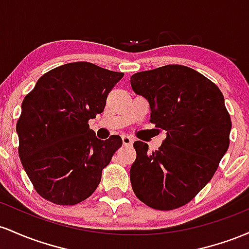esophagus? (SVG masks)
<instances>
[{"mask_svg":"<svg viewBox=\"0 0 249 249\" xmlns=\"http://www.w3.org/2000/svg\"><path fill=\"white\" fill-rule=\"evenodd\" d=\"M122 142H124V144H132L134 142V139L128 135H122Z\"/></svg>","mask_w":249,"mask_h":249,"instance_id":"1","label":"esophagus"}]
</instances>
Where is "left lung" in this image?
Wrapping results in <instances>:
<instances>
[{
    "instance_id": "obj_1",
    "label": "left lung",
    "mask_w": 249,
    "mask_h": 249,
    "mask_svg": "<svg viewBox=\"0 0 249 249\" xmlns=\"http://www.w3.org/2000/svg\"><path fill=\"white\" fill-rule=\"evenodd\" d=\"M149 102L150 122L166 130L161 147L134 142L130 182L140 201L159 211L182 207L213 178L230 147L231 121L217 86L199 71L168 64L130 77Z\"/></svg>"
}]
</instances>
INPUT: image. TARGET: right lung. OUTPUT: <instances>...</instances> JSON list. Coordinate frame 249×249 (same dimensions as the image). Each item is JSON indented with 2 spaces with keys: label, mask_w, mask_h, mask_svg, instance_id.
<instances>
[{
  "label": "right lung",
  "mask_w": 249,
  "mask_h": 249,
  "mask_svg": "<svg viewBox=\"0 0 249 249\" xmlns=\"http://www.w3.org/2000/svg\"><path fill=\"white\" fill-rule=\"evenodd\" d=\"M124 75L89 62L67 63L42 75L24 97L16 124L18 155L43 199L72 206L97 188L122 139H97L88 121L102 113Z\"/></svg>",
  "instance_id": "add662e5"
}]
</instances>
